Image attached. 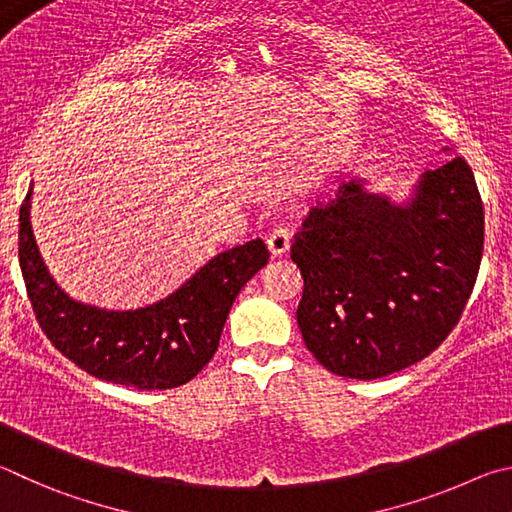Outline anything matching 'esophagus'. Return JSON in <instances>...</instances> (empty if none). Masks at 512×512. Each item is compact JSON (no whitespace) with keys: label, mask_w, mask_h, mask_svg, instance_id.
<instances>
[{"label":"esophagus","mask_w":512,"mask_h":512,"mask_svg":"<svg viewBox=\"0 0 512 512\" xmlns=\"http://www.w3.org/2000/svg\"><path fill=\"white\" fill-rule=\"evenodd\" d=\"M267 249L272 256H283L290 249V229L285 224H279L270 236H267Z\"/></svg>","instance_id":"1"}]
</instances>
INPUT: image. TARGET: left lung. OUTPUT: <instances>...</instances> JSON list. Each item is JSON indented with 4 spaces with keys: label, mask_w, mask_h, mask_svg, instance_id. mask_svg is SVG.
<instances>
[{
    "label": "left lung",
    "mask_w": 512,
    "mask_h": 512,
    "mask_svg": "<svg viewBox=\"0 0 512 512\" xmlns=\"http://www.w3.org/2000/svg\"><path fill=\"white\" fill-rule=\"evenodd\" d=\"M483 254V204L468 161L427 170L405 206L348 182L294 236L297 321L330 373L378 380L425 360L465 310Z\"/></svg>",
    "instance_id": "obj_1"
}]
</instances>
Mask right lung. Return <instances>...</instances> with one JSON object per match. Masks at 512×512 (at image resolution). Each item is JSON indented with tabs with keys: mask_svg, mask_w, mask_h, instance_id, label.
Listing matches in <instances>:
<instances>
[{
	"mask_svg": "<svg viewBox=\"0 0 512 512\" xmlns=\"http://www.w3.org/2000/svg\"><path fill=\"white\" fill-rule=\"evenodd\" d=\"M17 247L33 315L49 342L94 378L141 391L175 389L209 364L242 285L270 258L261 238L249 240L211 258L170 297L114 312L69 299L51 279L31 231V188Z\"/></svg>",
	"mask_w": 512,
	"mask_h": 512,
	"instance_id": "right-lung-1",
	"label": "right lung"
}]
</instances>
